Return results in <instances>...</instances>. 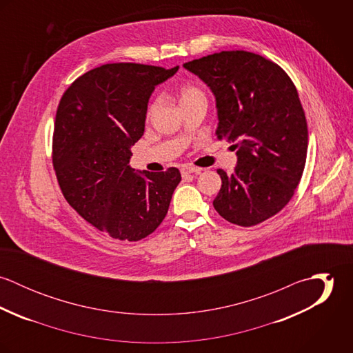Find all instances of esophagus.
I'll return each mask as SVG.
<instances>
[{
  "instance_id": "obj_1",
  "label": "esophagus",
  "mask_w": 353,
  "mask_h": 353,
  "mask_svg": "<svg viewBox=\"0 0 353 353\" xmlns=\"http://www.w3.org/2000/svg\"><path fill=\"white\" fill-rule=\"evenodd\" d=\"M202 168L196 167V165H183L182 170H181L182 176H186V175H189V174H200Z\"/></svg>"
}]
</instances>
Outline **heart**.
I'll return each mask as SVG.
<instances>
[{
    "instance_id": "b5f03b06",
    "label": "heart",
    "mask_w": 353,
    "mask_h": 353,
    "mask_svg": "<svg viewBox=\"0 0 353 353\" xmlns=\"http://www.w3.org/2000/svg\"><path fill=\"white\" fill-rule=\"evenodd\" d=\"M205 98V94L202 92L201 88H199L194 84H185L181 91H179V101L181 104L185 101H193V99H200ZM160 105V99L156 98L150 103L148 108H147V118H151L153 112L157 110V107Z\"/></svg>"
}]
</instances>
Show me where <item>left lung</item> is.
Segmentation results:
<instances>
[{"instance_id":"obj_1","label":"left lung","mask_w":353,"mask_h":353,"mask_svg":"<svg viewBox=\"0 0 353 353\" xmlns=\"http://www.w3.org/2000/svg\"><path fill=\"white\" fill-rule=\"evenodd\" d=\"M183 66L216 98L217 139L238 148L234 172L217 170L214 209L242 227L268 220L294 197L305 164L308 130L295 84L277 63L250 51H220Z\"/></svg>"}]
</instances>
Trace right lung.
<instances>
[{"mask_svg": "<svg viewBox=\"0 0 353 353\" xmlns=\"http://www.w3.org/2000/svg\"><path fill=\"white\" fill-rule=\"evenodd\" d=\"M179 66L117 62L95 68L62 95L52 134V167L69 205L114 239L137 242L167 214L181 172H133L154 87Z\"/></svg>", "mask_w": 353, "mask_h": 353, "instance_id": "1", "label": "right lung"}]
</instances>
